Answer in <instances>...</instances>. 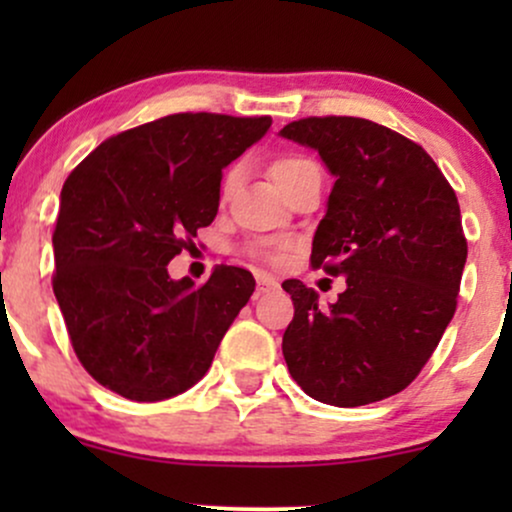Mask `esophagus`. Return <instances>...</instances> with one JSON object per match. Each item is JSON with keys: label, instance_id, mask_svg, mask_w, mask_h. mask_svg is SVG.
<instances>
[{"label": "esophagus", "instance_id": "34e87169", "mask_svg": "<svg viewBox=\"0 0 512 512\" xmlns=\"http://www.w3.org/2000/svg\"><path fill=\"white\" fill-rule=\"evenodd\" d=\"M272 289H276V279H272L269 274H257V296Z\"/></svg>", "mask_w": 512, "mask_h": 512}]
</instances>
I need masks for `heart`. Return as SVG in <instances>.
<instances>
[{"mask_svg":"<svg viewBox=\"0 0 512 512\" xmlns=\"http://www.w3.org/2000/svg\"><path fill=\"white\" fill-rule=\"evenodd\" d=\"M308 166H313V161H308V158H303V156H281L272 163V178H274L276 185L281 187L286 180L293 178L298 170H303ZM228 185H231V178L226 180V187Z\"/></svg>","mask_w":512,"mask_h":512,"instance_id":"b5f03b06","label":"heart"}]
</instances>
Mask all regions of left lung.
<instances>
[{
    "instance_id": "8db88e82",
    "label": "left lung",
    "mask_w": 512,
    "mask_h": 512,
    "mask_svg": "<svg viewBox=\"0 0 512 512\" xmlns=\"http://www.w3.org/2000/svg\"><path fill=\"white\" fill-rule=\"evenodd\" d=\"M279 134L334 175L310 264L346 279L330 308L303 281L281 284L296 308L281 342L291 378L334 407L397 395L457 308L467 240L455 190L419 144L363 117H305Z\"/></svg>"
}]
</instances>
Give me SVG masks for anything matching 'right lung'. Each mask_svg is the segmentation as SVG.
<instances>
[{
    "mask_svg": "<svg viewBox=\"0 0 512 512\" xmlns=\"http://www.w3.org/2000/svg\"><path fill=\"white\" fill-rule=\"evenodd\" d=\"M269 125L168 115L110 137L64 180L52 291L81 366L103 387L161 402L204 378L255 279L219 264L195 286L170 279L168 262L214 221L223 168Z\"/></svg>",
    "mask_w": 512,
    "mask_h": 512,
    "instance_id": "right-lung-1",
    "label": "right lung"
}]
</instances>
